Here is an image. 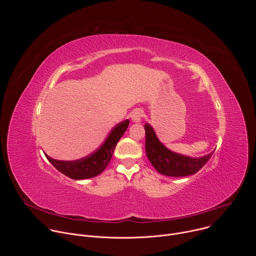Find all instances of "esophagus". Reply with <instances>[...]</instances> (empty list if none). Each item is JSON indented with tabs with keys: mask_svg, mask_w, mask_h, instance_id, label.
I'll use <instances>...</instances> for the list:
<instances>
[{
	"mask_svg": "<svg viewBox=\"0 0 256 256\" xmlns=\"http://www.w3.org/2000/svg\"><path fill=\"white\" fill-rule=\"evenodd\" d=\"M142 118V112L140 109H136V110H134V112L132 114V120L134 122H136V124L140 122Z\"/></svg>",
	"mask_w": 256,
	"mask_h": 256,
	"instance_id": "esophagus-1",
	"label": "esophagus"
}]
</instances>
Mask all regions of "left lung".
Segmentation results:
<instances>
[{"label":"left lung","instance_id":"1","mask_svg":"<svg viewBox=\"0 0 256 256\" xmlns=\"http://www.w3.org/2000/svg\"><path fill=\"white\" fill-rule=\"evenodd\" d=\"M144 132L147 157L155 169L166 176L182 177L192 175L204 166L214 153L196 158L178 154L165 147L151 124H144Z\"/></svg>","mask_w":256,"mask_h":256}]
</instances>
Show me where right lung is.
I'll list each match as a JSON object with an SVG mask.
<instances>
[{
    "instance_id": "1",
    "label": "right lung",
    "mask_w": 256,
    "mask_h": 256,
    "mask_svg": "<svg viewBox=\"0 0 256 256\" xmlns=\"http://www.w3.org/2000/svg\"><path fill=\"white\" fill-rule=\"evenodd\" d=\"M128 124V120L120 122L114 128L112 132L109 134L98 150L82 159L74 161H62L54 159L46 153L44 155L48 160L54 166V168L72 179L81 180L95 177L102 173L109 162H110L116 146L126 130Z\"/></svg>"
}]
</instances>
